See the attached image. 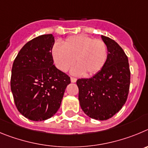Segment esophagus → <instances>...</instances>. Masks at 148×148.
<instances>
[{"label": "esophagus", "mask_w": 148, "mask_h": 148, "mask_svg": "<svg viewBox=\"0 0 148 148\" xmlns=\"http://www.w3.org/2000/svg\"><path fill=\"white\" fill-rule=\"evenodd\" d=\"M71 82H76V81H77V79H76L75 77H71Z\"/></svg>", "instance_id": "1"}]
</instances>
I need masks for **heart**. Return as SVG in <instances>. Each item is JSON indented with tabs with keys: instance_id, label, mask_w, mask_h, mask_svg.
<instances>
[{
	"instance_id": "1",
	"label": "heart",
	"mask_w": 148,
	"mask_h": 148,
	"mask_svg": "<svg viewBox=\"0 0 148 148\" xmlns=\"http://www.w3.org/2000/svg\"><path fill=\"white\" fill-rule=\"evenodd\" d=\"M52 57L58 69L67 71L76 63L73 70L75 74L83 73L94 75L102 70L108 58L107 46L101 39H94L83 34L66 38L62 45L55 43L52 48Z\"/></svg>"
}]
</instances>
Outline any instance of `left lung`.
I'll return each instance as SVG.
<instances>
[{
	"label": "left lung",
	"instance_id": "obj_1",
	"mask_svg": "<svg viewBox=\"0 0 148 148\" xmlns=\"http://www.w3.org/2000/svg\"><path fill=\"white\" fill-rule=\"evenodd\" d=\"M107 46L106 64L94 77L79 79V101L89 117L106 120L121 110L127 100L130 82L128 59L123 49L114 40L102 35Z\"/></svg>",
	"mask_w": 148,
	"mask_h": 148
}]
</instances>
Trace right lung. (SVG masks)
<instances>
[{
	"instance_id": "obj_1",
	"label": "right lung",
	"mask_w": 148,
	"mask_h": 148,
	"mask_svg": "<svg viewBox=\"0 0 148 148\" xmlns=\"http://www.w3.org/2000/svg\"><path fill=\"white\" fill-rule=\"evenodd\" d=\"M51 34L38 36L20 50L12 69L10 85L18 111L32 121H43L60 108L69 75L55 67Z\"/></svg>"
}]
</instances>
